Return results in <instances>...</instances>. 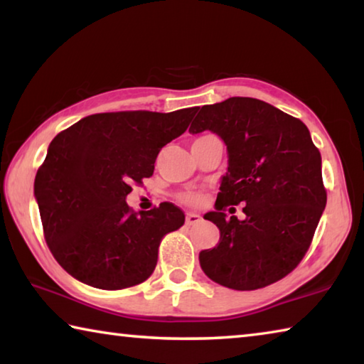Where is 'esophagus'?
Returning a JSON list of instances; mask_svg holds the SVG:
<instances>
[{
	"mask_svg": "<svg viewBox=\"0 0 364 364\" xmlns=\"http://www.w3.org/2000/svg\"><path fill=\"white\" fill-rule=\"evenodd\" d=\"M200 221V215H197V213H193V212H189L188 215H186V225H197Z\"/></svg>",
	"mask_w": 364,
	"mask_h": 364,
	"instance_id": "esophagus-1",
	"label": "esophagus"
}]
</instances>
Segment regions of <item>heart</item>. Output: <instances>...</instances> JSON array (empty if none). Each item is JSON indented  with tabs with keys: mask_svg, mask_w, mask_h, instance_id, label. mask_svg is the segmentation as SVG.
Instances as JSON below:
<instances>
[{
	"mask_svg": "<svg viewBox=\"0 0 364 364\" xmlns=\"http://www.w3.org/2000/svg\"><path fill=\"white\" fill-rule=\"evenodd\" d=\"M181 200L188 205H199L202 202V196L196 194V193H188V194L181 196Z\"/></svg>",
	"mask_w": 364,
	"mask_h": 364,
	"instance_id": "heart-1",
	"label": "heart"
}]
</instances>
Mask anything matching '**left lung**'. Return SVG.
<instances>
[{
	"label": "left lung",
	"instance_id": "8db88e82",
	"mask_svg": "<svg viewBox=\"0 0 364 364\" xmlns=\"http://www.w3.org/2000/svg\"><path fill=\"white\" fill-rule=\"evenodd\" d=\"M205 130L225 141L230 165L217 212L204 215L218 226L220 242L200 252V267L234 291L273 284L297 267L315 236L328 200L321 154L304 122L254 97L202 107L189 132ZM237 203L246 218L226 219L224 208Z\"/></svg>",
	"mask_w": 364,
	"mask_h": 364
}]
</instances>
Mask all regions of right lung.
I'll return each mask as SVG.
<instances>
[{
	"mask_svg": "<svg viewBox=\"0 0 364 364\" xmlns=\"http://www.w3.org/2000/svg\"><path fill=\"white\" fill-rule=\"evenodd\" d=\"M197 107L85 117L60 132L35 176L43 232L73 278L104 291L141 284L165 234L184 225L171 202L136 213L125 197L154 173L160 149L186 132Z\"/></svg>",
	"mask_w": 364,
	"mask_h": 364,
	"instance_id": "obj_1",
	"label": "right lung"
}]
</instances>
